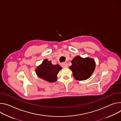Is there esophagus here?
Masks as SVG:
<instances>
[{
  "mask_svg": "<svg viewBox=\"0 0 121 121\" xmlns=\"http://www.w3.org/2000/svg\"><path fill=\"white\" fill-rule=\"evenodd\" d=\"M61 66L63 68H68V64L66 63H63L61 64Z\"/></svg>",
  "mask_w": 121,
  "mask_h": 121,
  "instance_id": "obj_1",
  "label": "esophagus"
}]
</instances>
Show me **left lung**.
<instances>
[{"mask_svg":"<svg viewBox=\"0 0 121 121\" xmlns=\"http://www.w3.org/2000/svg\"><path fill=\"white\" fill-rule=\"evenodd\" d=\"M72 63L69 68L72 70L74 78L79 81L89 78L96 67L95 60L88 57L83 58L77 56L73 59Z\"/></svg>","mask_w":121,"mask_h":121,"instance_id":"obj_1","label":"left lung"}]
</instances>
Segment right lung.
<instances>
[{
	"instance_id": "right-lung-1",
	"label": "right lung",
	"mask_w": 121,
	"mask_h": 121,
	"mask_svg": "<svg viewBox=\"0 0 121 121\" xmlns=\"http://www.w3.org/2000/svg\"><path fill=\"white\" fill-rule=\"evenodd\" d=\"M61 69L59 64L53 65L51 61L45 59L37 67L35 72L40 78L49 82H55L57 80V74Z\"/></svg>"
}]
</instances>
